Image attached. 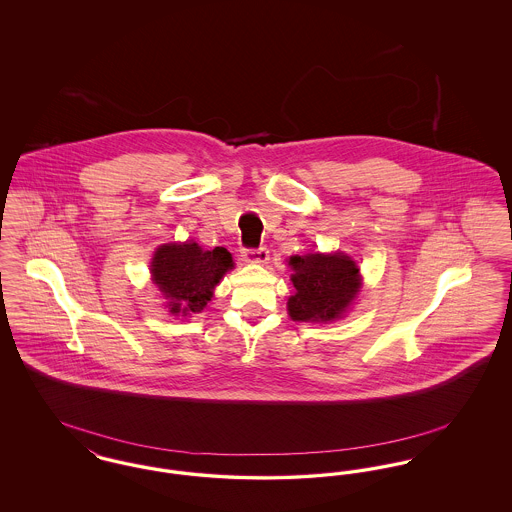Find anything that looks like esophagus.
I'll use <instances>...</instances> for the list:
<instances>
[{
  "mask_svg": "<svg viewBox=\"0 0 512 512\" xmlns=\"http://www.w3.org/2000/svg\"><path fill=\"white\" fill-rule=\"evenodd\" d=\"M242 257L249 263H259V265H265L268 261V249L267 247H244L242 249Z\"/></svg>",
  "mask_w": 512,
  "mask_h": 512,
  "instance_id": "34e87169",
  "label": "esophagus"
}]
</instances>
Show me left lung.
<instances>
[{
    "label": "left lung",
    "instance_id": "8db88e82",
    "mask_svg": "<svg viewBox=\"0 0 512 512\" xmlns=\"http://www.w3.org/2000/svg\"><path fill=\"white\" fill-rule=\"evenodd\" d=\"M295 293L288 299L293 320H334L349 307L361 288L359 267L347 255L292 257Z\"/></svg>",
    "mask_w": 512,
    "mask_h": 512
}]
</instances>
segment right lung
<instances>
[{
	"instance_id": "right-lung-1",
	"label": "right lung",
	"mask_w": 512,
	"mask_h": 512,
	"mask_svg": "<svg viewBox=\"0 0 512 512\" xmlns=\"http://www.w3.org/2000/svg\"><path fill=\"white\" fill-rule=\"evenodd\" d=\"M234 267L224 247L203 251L194 242L161 245L155 251L151 274L159 292L169 299L171 313H201L226 270Z\"/></svg>"
}]
</instances>
